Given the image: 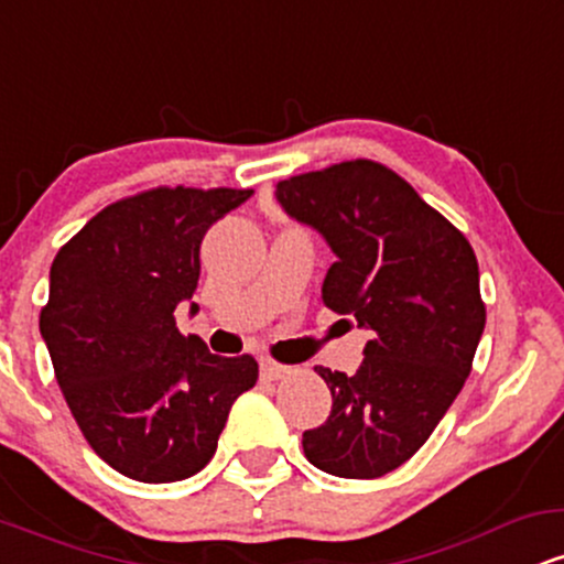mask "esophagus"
I'll use <instances>...</instances> for the list:
<instances>
[{"mask_svg":"<svg viewBox=\"0 0 564 564\" xmlns=\"http://www.w3.org/2000/svg\"><path fill=\"white\" fill-rule=\"evenodd\" d=\"M289 373H291V368L281 366V364H273V360H262V366H260L262 381H278V379L289 377Z\"/></svg>","mask_w":564,"mask_h":564,"instance_id":"34e87169","label":"esophagus"}]
</instances>
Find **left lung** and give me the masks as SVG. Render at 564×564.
I'll return each instance as SVG.
<instances>
[{"label": "left lung", "instance_id": "left-lung-1", "mask_svg": "<svg viewBox=\"0 0 564 564\" xmlns=\"http://www.w3.org/2000/svg\"><path fill=\"white\" fill-rule=\"evenodd\" d=\"M275 198L332 246L323 304L371 332L352 377L315 366L334 405L302 435L304 456L336 477H381L422 448L469 377L485 328L477 257L377 161L281 180Z\"/></svg>", "mask_w": 564, "mask_h": 564}]
</instances>
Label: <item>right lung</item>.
<instances>
[{
    "mask_svg": "<svg viewBox=\"0 0 564 564\" xmlns=\"http://www.w3.org/2000/svg\"><path fill=\"white\" fill-rule=\"evenodd\" d=\"M254 191L153 187L106 206L57 251L39 332L84 440L140 482H177L215 456L251 355L219 358L174 321L206 230ZM191 302V313H196Z\"/></svg>",
    "mask_w": 564,
    "mask_h": 564,
    "instance_id": "obj_1",
    "label": "right lung"
}]
</instances>
